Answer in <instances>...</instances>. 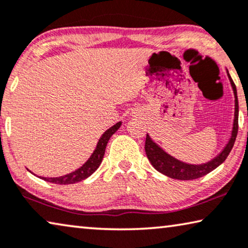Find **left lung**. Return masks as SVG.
Segmentation results:
<instances>
[{"label": "left lung", "mask_w": 248, "mask_h": 248, "mask_svg": "<svg viewBox=\"0 0 248 248\" xmlns=\"http://www.w3.org/2000/svg\"><path fill=\"white\" fill-rule=\"evenodd\" d=\"M227 76L231 86L232 88V93H234L235 97V112H234V121H232V128L231 133V138H229L228 142L226 143L219 153L216 156L213 157L210 161L206 163L202 164H191L186 163L184 161H180L175 159L166 152L159 144L151 139L149 134H146L145 140V153L148 156L149 161L152 164L153 168L160 173L167 175L169 178L177 179V180H193V179L202 178L215 170L217 167H219L224 161L227 159L228 154L234 146L236 136H237L238 132V98H237V91H236V86L232 81L231 75H229L228 70Z\"/></svg>", "instance_id": "left-lung-1"}]
</instances>
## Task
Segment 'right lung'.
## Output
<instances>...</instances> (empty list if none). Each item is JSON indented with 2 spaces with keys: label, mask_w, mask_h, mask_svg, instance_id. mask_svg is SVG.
Masks as SVG:
<instances>
[{
  "label": "right lung",
  "mask_w": 248,
  "mask_h": 248,
  "mask_svg": "<svg viewBox=\"0 0 248 248\" xmlns=\"http://www.w3.org/2000/svg\"><path fill=\"white\" fill-rule=\"evenodd\" d=\"M121 125H122V122H118V123L113 125L112 127H109L108 130H106L103 133V135L100 136V139L98 140L97 145H96L94 152L92 153L91 157H89V159L86 161L80 168H78L77 170L70 172V173L68 174L62 175V177H56V178L39 177V178H41L42 180H45L46 182H51V184H56V185H71V184H76V182L82 181L85 180V179H87L88 177H91V175L97 170L98 167L100 166V163H102L104 154H105L106 145L109 141L110 136H112L114 133L121 127Z\"/></svg>",
  "instance_id": "obj_1"
}]
</instances>
